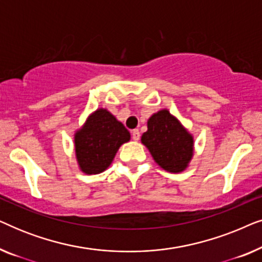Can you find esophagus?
Instances as JSON below:
<instances>
[{
    "label": "esophagus",
    "instance_id": "esophagus-1",
    "mask_svg": "<svg viewBox=\"0 0 262 262\" xmlns=\"http://www.w3.org/2000/svg\"><path fill=\"white\" fill-rule=\"evenodd\" d=\"M139 137H141V134H139L138 130L132 131V139H134V141H138Z\"/></svg>",
    "mask_w": 262,
    "mask_h": 262
}]
</instances>
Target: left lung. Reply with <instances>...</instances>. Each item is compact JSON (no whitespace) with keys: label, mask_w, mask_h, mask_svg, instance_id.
Returning a JSON list of instances; mask_svg holds the SVG:
<instances>
[{"label":"left lung","mask_w":262,"mask_h":262,"mask_svg":"<svg viewBox=\"0 0 262 262\" xmlns=\"http://www.w3.org/2000/svg\"><path fill=\"white\" fill-rule=\"evenodd\" d=\"M148 130L141 142L162 169L169 173L186 170L194 155V137L167 108L148 119Z\"/></svg>","instance_id":"left-lung-1"}]
</instances>
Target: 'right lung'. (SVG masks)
<instances>
[{
    "label": "right lung",
    "mask_w": 262,
    "mask_h": 262,
    "mask_svg": "<svg viewBox=\"0 0 262 262\" xmlns=\"http://www.w3.org/2000/svg\"><path fill=\"white\" fill-rule=\"evenodd\" d=\"M130 139L127 128L108 110H95L75 131L74 148L78 168L88 175L102 173L113 162L120 146Z\"/></svg>",
    "instance_id": "add662e5"
}]
</instances>
